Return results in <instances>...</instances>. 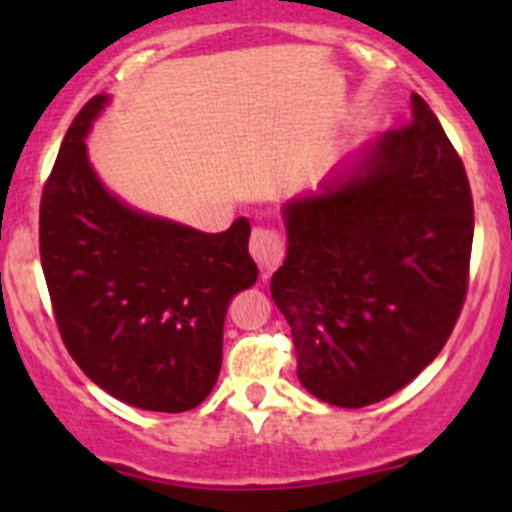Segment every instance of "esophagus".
I'll list each match as a JSON object with an SVG mask.
<instances>
[{
	"label": "esophagus",
	"instance_id": "obj_1",
	"mask_svg": "<svg viewBox=\"0 0 512 512\" xmlns=\"http://www.w3.org/2000/svg\"><path fill=\"white\" fill-rule=\"evenodd\" d=\"M250 255L262 272H275L285 260V240L272 227H255L250 237Z\"/></svg>",
	"mask_w": 512,
	"mask_h": 512
}]
</instances>
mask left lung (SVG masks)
I'll return each instance as SVG.
<instances>
[{"mask_svg": "<svg viewBox=\"0 0 512 512\" xmlns=\"http://www.w3.org/2000/svg\"><path fill=\"white\" fill-rule=\"evenodd\" d=\"M411 103V123L282 208L289 245L272 299L292 327L302 386L344 409L416 379L466 302L471 185L428 103Z\"/></svg>", "mask_w": 512, "mask_h": 512, "instance_id": "1", "label": "left lung"}]
</instances>
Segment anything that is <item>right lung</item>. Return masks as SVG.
Wrapping results in <instances>:
<instances>
[{
  "instance_id": "add662e5",
  "label": "right lung",
  "mask_w": 512,
  "mask_h": 512,
  "mask_svg": "<svg viewBox=\"0 0 512 512\" xmlns=\"http://www.w3.org/2000/svg\"><path fill=\"white\" fill-rule=\"evenodd\" d=\"M98 94L66 131L39 208V252L56 327L86 376L136 409L180 414L208 399L230 299L257 280L250 223L208 232L113 198L86 153Z\"/></svg>"
}]
</instances>
